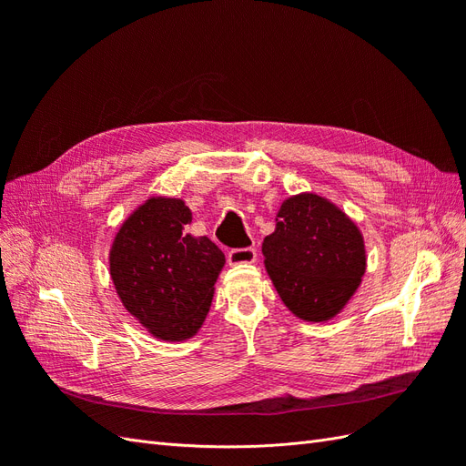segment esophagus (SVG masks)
Listing matches in <instances>:
<instances>
[{"instance_id": "obj_1", "label": "esophagus", "mask_w": 466, "mask_h": 466, "mask_svg": "<svg viewBox=\"0 0 466 466\" xmlns=\"http://www.w3.org/2000/svg\"><path fill=\"white\" fill-rule=\"evenodd\" d=\"M257 260V248L255 247H245V248H231L228 252V262L229 264H250Z\"/></svg>"}]
</instances>
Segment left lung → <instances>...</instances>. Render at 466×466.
<instances>
[{"label":"left lung","instance_id":"1","mask_svg":"<svg viewBox=\"0 0 466 466\" xmlns=\"http://www.w3.org/2000/svg\"><path fill=\"white\" fill-rule=\"evenodd\" d=\"M262 252L281 301L305 320L340 313L365 272L358 225L317 194L291 196L281 204Z\"/></svg>","mask_w":466,"mask_h":466}]
</instances>
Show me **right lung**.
Listing matches in <instances>:
<instances>
[{"label": "right lung", "instance_id": "1", "mask_svg": "<svg viewBox=\"0 0 466 466\" xmlns=\"http://www.w3.org/2000/svg\"><path fill=\"white\" fill-rule=\"evenodd\" d=\"M190 221L182 200L149 198L124 221L110 250V276L124 307L171 342L202 327L225 262L208 237L185 233Z\"/></svg>", "mask_w": 466, "mask_h": 466}]
</instances>
